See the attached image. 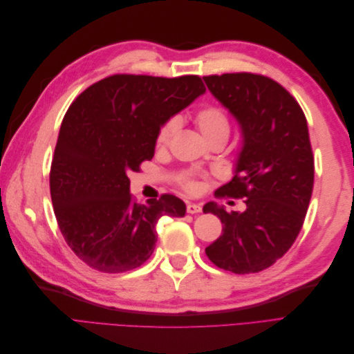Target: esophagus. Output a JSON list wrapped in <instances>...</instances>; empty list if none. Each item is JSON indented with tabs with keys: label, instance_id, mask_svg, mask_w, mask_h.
Listing matches in <instances>:
<instances>
[{
	"label": "esophagus",
	"instance_id": "esophagus-1",
	"mask_svg": "<svg viewBox=\"0 0 354 354\" xmlns=\"http://www.w3.org/2000/svg\"><path fill=\"white\" fill-rule=\"evenodd\" d=\"M202 211V207L198 203H187V212L189 214H198Z\"/></svg>",
	"mask_w": 354,
	"mask_h": 354
}]
</instances>
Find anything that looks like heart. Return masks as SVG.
<instances>
[{
  "label": "heart",
  "instance_id": "1",
  "mask_svg": "<svg viewBox=\"0 0 354 354\" xmlns=\"http://www.w3.org/2000/svg\"><path fill=\"white\" fill-rule=\"evenodd\" d=\"M195 122L199 128L202 137L205 138V142H209L212 138H224V140H227L229 133H230V124L226 113L220 111L218 108L208 106V108L201 109L195 116ZM176 130H177V121L176 120L167 121L162 127H160V130L158 133L156 145L165 146L169 142V138L174 136ZM186 187L189 190H195L196 185L194 181H189Z\"/></svg>",
  "mask_w": 354,
  "mask_h": 354
}]
</instances>
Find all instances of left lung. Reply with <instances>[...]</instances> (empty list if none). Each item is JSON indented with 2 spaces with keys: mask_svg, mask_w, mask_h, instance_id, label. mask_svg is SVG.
I'll return each instance as SVG.
<instances>
[{
  "mask_svg": "<svg viewBox=\"0 0 354 354\" xmlns=\"http://www.w3.org/2000/svg\"><path fill=\"white\" fill-rule=\"evenodd\" d=\"M203 81L242 137L234 176L217 192L246 198L242 212L205 203L203 212L223 224L221 236L205 252L227 272H261L291 248L312 198L315 160L307 120L292 95L263 75L224 73Z\"/></svg>",
  "mask_w": 354,
  "mask_h": 354,
  "instance_id": "left-lung-1",
  "label": "left lung"
}]
</instances>
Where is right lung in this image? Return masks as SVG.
Returning a JSON list of instances; mask_svg holds the SVG:
<instances>
[{
	"mask_svg": "<svg viewBox=\"0 0 354 354\" xmlns=\"http://www.w3.org/2000/svg\"><path fill=\"white\" fill-rule=\"evenodd\" d=\"M207 91L196 75H112L68 109L50 171L63 238L85 264L104 273L142 266L155 250L160 217H185V202L162 195L134 203L128 174L155 155L169 118Z\"/></svg>",
	"mask_w": 354,
	"mask_h": 354,
	"instance_id": "1",
	"label": "right lung"
}]
</instances>
